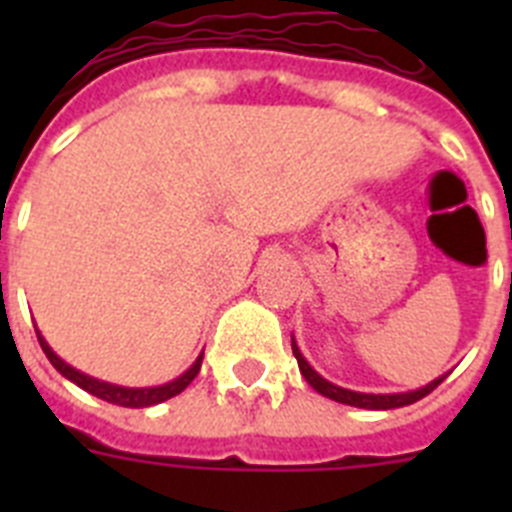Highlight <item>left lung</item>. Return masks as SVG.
Masks as SVG:
<instances>
[{
	"label": "left lung",
	"instance_id": "1",
	"mask_svg": "<svg viewBox=\"0 0 512 512\" xmlns=\"http://www.w3.org/2000/svg\"><path fill=\"white\" fill-rule=\"evenodd\" d=\"M292 354H295L297 364H300V372L302 377L307 379L312 390H318L323 397H330V400L343 402V405H354V408H366V410H392V408H405V405H413V402L423 400L425 395H431L436 390L438 384L443 382L446 377H438L436 382L425 384L420 390L415 392H400V395H364V392H351V390H343V387H336V384H330L328 379L320 377L315 369L305 361V356L300 354V348L295 346L292 341Z\"/></svg>",
	"mask_w": 512,
	"mask_h": 512
}]
</instances>
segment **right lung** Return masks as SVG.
I'll return each mask as SVG.
<instances>
[{
    "mask_svg": "<svg viewBox=\"0 0 512 512\" xmlns=\"http://www.w3.org/2000/svg\"><path fill=\"white\" fill-rule=\"evenodd\" d=\"M35 333H38V330H35ZM38 341H40V348H43V354L48 356V361L56 366L63 377L71 379L74 384H79L81 390H87L89 395L99 397V400H104V402H112V405H120V408H148V405H158V402L171 400V397H176L179 392L187 390L189 382H192V379L200 374V366H202V356H200V359L192 364V369H189V372H184L179 379H174V382L161 384V387H148V390H130V387H117V384L99 382V379H92V377H87V374L76 372L74 366L63 364V361L53 354L51 346L43 341V336H40V333H38Z\"/></svg>",
    "mask_w": 512,
    "mask_h": 512,
    "instance_id": "obj_1",
    "label": "right lung"
}]
</instances>
